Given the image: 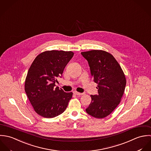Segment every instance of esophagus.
Segmentation results:
<instances>
[{"label":"esophagus","instance_id":"esophagus-1","mask_svg":"<svg viewBox=\"0 0 151 151\" xmlns=\"http://www.w3.org/2000/svg\"><path fill=\"white\" fill-rule=\"evenodd\" d=\"M74 93H75V94L78 95V96H81V95H83V93H79V92H78V91H75Z\"/></svg>","mask_w":151,"mask_h":151}]
</instances>
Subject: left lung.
<instances>
[{"mask_svg": "<svg viewBox=\"0 0 151 151\" xmlns=\"http://www.w3.org/2000/svg\"><path fill=\"white\" fill-rule=\"evenodd\" d=\"M81 54L88 61L98 87V94L91 95V101L86 111L95 118H104L120 103L126 85L125 75L114 57L105 51L94 50Z\"/></svg>", "mask_w": 151, "mask_h": 151, "instance_id": "obj_1", "label": "left lung"}]
</instances>
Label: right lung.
<instances>
[{
    "label": "right lung",
    "mask_w": 151,
    "mask_h": 151,
    "mask_svg": "<svg viewBox=\"0 0 151 151\" xmlns=\"http://www.w3.org/2000/svg\"><path fill=\"white\" fill-rule=\"evenodd\" d=\"M72 51H44L35 58L29 69L25 91L34 111L45 118H53L66 109L73 93H66L55 83L72 59Z\"/></svg>",
    "instance_id": "add662e5"
}]
</instances>
